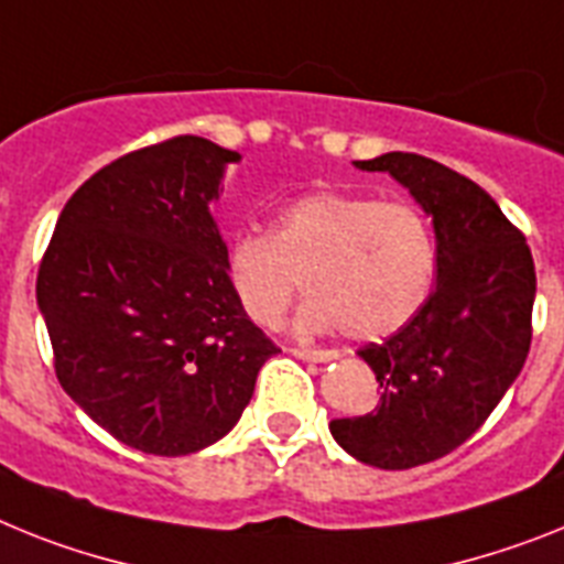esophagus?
Listing matches in <instances>:
<instances>
[{
  "label": "esophagus",
  "instance_id": "34e87169",
  "mask_svg": "<svg viewBox=\"0 0 564 564\" xmlns=\"http://www.w3.org/2000/svg\"><path fill=\"white\" fill-rule=\"evenodd\" d=\"M295 358H301V361H312V364H326V361H335L338 358V352H333V349H306V347H292L290 349Z\"/></svg>",
  "mask_w": 564,
  "mask_h": 564
}]
</instances>
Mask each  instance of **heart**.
I'll use <instances>...</instances> for the list:
<instances>
[{
  "label": "heart",
  "instance_id": "b5f03b06",
  "mask_svg": "<svg viewBox=\"0 0 564 564\" xmlns=\"http://www.w3.org/2000/svg\"><path fill=\"white\" fill-rule=\"evenodd\" d=\"M435 260L430 220L413 203L315 192L283 206L269 235L231 240L226 274L254 324H278L301 283V333L344 326L349 338L378 340L424 310Z\"/></svg>",
  "mask_w": 564,
  "mask_h": 564
}]
</instances>
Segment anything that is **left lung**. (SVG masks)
<instances>
[{
	"label": "left lung",
	"mask_w": 564,
	"mask_h": 564,
	"mask_svg": "<svg viewBox=\"0 0 564 564\" xmlns=\"http://www.w3.org/2000/svg\"><path fill=\"white\" fill-rule=\"evenodd\" d=\"M395 177L435 229V290L424 310L381 344L358 349L376 372L372 413L333 419L352 458L381 470L435 462L496 410L531 349L536 269L524 235L465 174L421 154L355 160Z\"/></svg>",
	"instance_id": "8db88e82"
}]
</instances>
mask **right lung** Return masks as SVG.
Returning a JSON list of instances; mask_svg holds the SVG:
<instances>
[{
	"label": "right lung",
	"mask_w": 564,
	"mask_h": 564,
	"mask_svg": "<svg viewBox=\"0 0 564 564\" xmlns=\"http://www.w3.org/2000/svg\"><path fill=\"white\" fill-rule=\"evenodd\" d=\"M238 160L192 134L113 160L70 194L36 274L63 390L151 456L224 438L281 352L231 292L209 212Z\"/></svg>",
	"instance_id": "right-lung-1"
}]
</instances>
